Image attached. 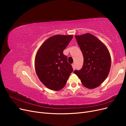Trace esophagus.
<instances>
[{
    "instance_id": "esophagus-1",
    "label": "esophagus",
    "mask_w": 126,
    "mask_h": 126,
    "mask_svg": "<svg viewBox=\"0 0 126 126\" xmlns=\"http://www.w3.org/2000/svg\"><path fill=\"white\" fill-rule=\"evenodd\" d=\"M72 68H73V69H75V68H76V67H75V63H72Z\"/></svg>"
}]
</instances>
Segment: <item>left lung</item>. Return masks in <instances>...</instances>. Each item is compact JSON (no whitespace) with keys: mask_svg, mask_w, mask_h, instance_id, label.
Here are the masks:
<instances>
[{"mask_svg":"<svg viewBox=\"0 0 126 126\" xmlns=\"http://www.w3.org/2000/svg\"><path fill=\"white\" fill-rule=\"evenodd\" d=\"M83 56L81 69L74 73L82 84L93 89L101 85L107 77L111 67V58L107 48L97 37L87 33L75 36Z\"/></svg>","mask_w":126,"mask_h":126,"instance_id":"left-lung-1","label":"left lung"}]
</instances>
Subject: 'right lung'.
<instances>
[{
	"label": "right lung",
	"mask_w": 126,
	"mask_h": 126,
	"mask_svg": "<svg viewBox=\"0 0 126 126\" xmlns=\"http://www.w3.org/2000/svg\"><path fill=\"white\" fill-rule=\"evenodd\" d=\"M72 35L53 36L46 40L35 57V70L40 80L48 88L59 90L65 86L73 68L63 54Z\"/></svg>",
	"instance_id": "obj_1"
}]
</instances>
